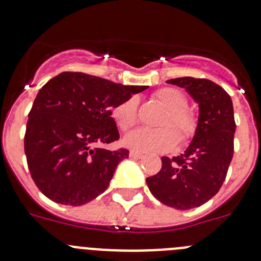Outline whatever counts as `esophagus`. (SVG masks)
I'll list each match as a JSON object with an SVG mask.
<instances>
[{
  "label": "esophagus",
  "instance_id": "34e87169",
  "mask_svg": "<svg viewBox=\"0 0 261 261\" xmlns=\"http://www.w3.org/2000/svg\"><path fill=\"white\" fill-rule=\"evenodd\" d=\"M142 155H144V154L140 153V151H135V150H130V153H129V156H130L132 159H140V158H142Z\"/></svg>",
  "mask_w": 261,
  "mask_h": 261
}]
</instances>
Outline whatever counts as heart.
Returning <instances> with one entry per match:
<instances>
[{"mask_svg":"<svg viewBox=\"0 0 261 261\" xmlns=\"http://www.w3.org/2000/svg\"><path fill=\"white\" fill-rule=\"evenodd\" d=\"M154 98L167 110L161 125L165 128H140L124 137L123 144L135 151H163L171 150L179 141H188L196 132L197 119L192 111L187 110V98L180 90L174 87H163L156 90ZM137 98L125 99L112 110V117L121 130H129L137 123ZM176 132L178 135L174 133Z\"/></svg>","mask_w":261,"mask_h":261,"instance_id":"heart-1","label":"heart"}]
</instances>
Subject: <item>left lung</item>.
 <instances>
[{
    "mask_svg": "<svg viewBox=\"0 0 261 261\" xmlns=\"http://www.w3.org/2000/svg\"><path fill=\"white\" fill-rule=\"evenodd\" d=\"M199 105L197 128L180 155L162 156V168L146 177L150 192L162 204L187 211L205 204L222 186L234 153L235 120L231 98L204 78L168 80Z\"/></svg>",
    "mask_w": 261,
    "mask_h": 261,
    "instance_id": "1",
    "label": "left lung"
}]
</instances>
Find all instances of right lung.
I'll use <instances>...</instances> for the list:
<instances>
[{
	"mask_svg": "<svg viewBox=\"0 0 261 261\" xmlns=\"http://www.w3.org/2000/svg\"><path fill=\"white\" fill-rule=\"evenodd\" d=\"M147 86H126L64 71L39 90L24 135V153L36 187L57 204L80 206L107 190L126 149L111 110Z\"/></svg>",
	"mask_w": 261,
	"mask_h": 261,
	"instance_id": "add662e5",
	"label": "right lung"
}]
</instances>
